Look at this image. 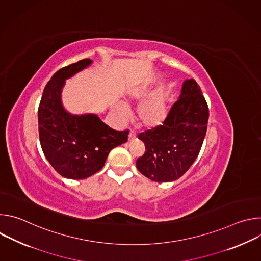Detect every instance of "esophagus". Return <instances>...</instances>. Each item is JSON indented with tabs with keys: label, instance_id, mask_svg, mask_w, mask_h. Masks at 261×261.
<instances>
[{
	"label": "esophagus",
	"instance_id": "34e87169",
	"mask_svg": "<svg viewBox=\"0 0 261 261\" xmlns=\"http://www.w3.org/2000/svg\"><path fill=\"white\" fill-rule=\"evenodd\" d=\"M136 137V134H135V132L133 131V130H130V132H129V137H128V139L131 141V140H133L134 138Z\"/></svg>",
	"mask_w": 261,
	"mask_h": 261
}]
</instances>
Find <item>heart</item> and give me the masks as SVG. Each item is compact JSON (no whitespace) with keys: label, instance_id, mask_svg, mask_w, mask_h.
I'll use <instances>...</instances> for the list:
<instances>
[{"label":"heart","instance_id":"b5f03b06","mask_svg":"<svg viewBox=\"0 0 261 261\" xmlns=\"http://www.w3.org/2000/svg\"><path fill=\"white\" fill-rule=\"evenodd\" d=\"M148 92L146 85H139L128 92L130 101H140ZM119 113L126 116L128 109L124 104H119ZM167 116V94L163 88H159L144 99L137 108V118L140 124L146 128H155L161 125Z\"/></svg>","mask_w":261,"mask_h":261}]
</instances>
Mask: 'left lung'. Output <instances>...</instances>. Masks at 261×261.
I'll list each match as a JSON object with an SVG mask.
<instances>
[{
	"mask_svg": "<svg viewBox=\"0 0 261 261\" xmlns=\"http://www.w3.org/2000/svg\"><path fill=\"white\" fill-rule=\"evenodd\" d=\"M208 107L194 80L185 81L163 125L139 133L145 153L136 161L147 178L165 182L179 178L196 160L206 133Z\"/></svg>",
	"mask_w": 261,
	"mask_h": 261,
	"instance_id": "left-lung-1",
	"label": "left lung"
}]
</instances>
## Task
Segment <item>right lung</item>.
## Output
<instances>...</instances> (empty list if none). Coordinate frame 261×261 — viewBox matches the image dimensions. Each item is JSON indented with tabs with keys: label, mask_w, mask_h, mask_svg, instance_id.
Instances as JSON below:
<instances>
[{
	"label": "right lung",
	"mask_w": 261,
	"mask_h": 261,
	"mask_svg": "<svg viewBox=\"0 0 261 261\" xmlns=\"http://www.w3.org/2000/svg\"><path fill=\"white\" fill-rule=\"evenodd\" d=\"M85 59L57 71L44 88L38 108L40 144L44 156L62 176L87 178L104 166L109 152L128 140L129 131H117L97 115H72L61 100L66 80L92 64Z\"/></svg>",
	"instance_id": "right-lung-1"
}]
</instances>
